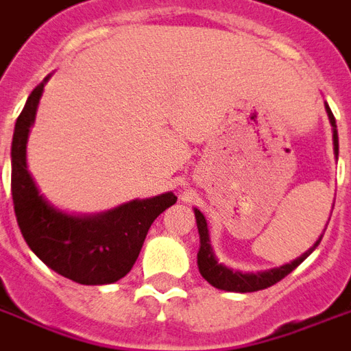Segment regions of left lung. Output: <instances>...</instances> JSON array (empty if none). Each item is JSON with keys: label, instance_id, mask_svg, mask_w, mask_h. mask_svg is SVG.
I'll list each match as a JSON object with an SVG mask.
<instances>
[{"label": "left lung", "instance_id": "obj_1", "mask_svg": "<svg viewBox=\"0 0 351 351\" xmlns=\"http://www.w3.org/2000/svg\"><path fill=\"white\" fill-rule=\"evenodd\" d=\"M326 111H328V117H330L331 126H333V146H335V154L339 156V137H337V124L335 117L331 113L330 106L326 104ZM195 221H197V230H199V252H197V267H199L201 276L210 284V286L218 287V289H225V291H236V293H252L260 291V289H265V287L274 286L276 282H280L282 278H286L287 274L291 273L293 269H297L300 263L306 260V258L311 254V252L317 249V245L322 240L320 236L319 240L315 241V245L306 251L300 258H297L295 262L287 263V265H282L278 269H271V271H265V273H256V274H243L238 273V271H230L229 267H225L221 263H218L216 256H214L213 247L208 243V229H206L205 216L195 208Z\"/></svg>", "mask_w": 351, "mask_h": 351}]
</instances>
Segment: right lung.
<instances>
[{
  "label": "right lung",
  "instance_id": "add662e5",
  "mask_svg": "<svg viewBox=\"0 0 351 351\" xmlns=\"http://www.w3.org/2000/svg\"><path fill=\"white\" fill-rule=\"evenodd\" d=\"M32 89L12 137L10 190L18 225L27 245L47 267L84 286H100L130 273L154 219L178 197L168 194L132 201L93 218H73L54 210L38 192L27 170V135L34 122L43 84Z\"/></svg>",
  "mask_w": 351,
  "mask_h": 351
}]
</instances>
